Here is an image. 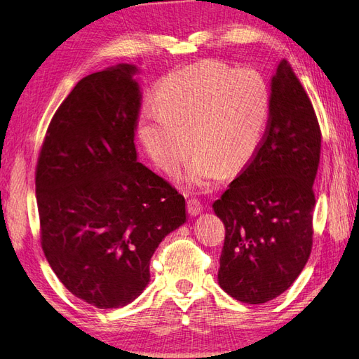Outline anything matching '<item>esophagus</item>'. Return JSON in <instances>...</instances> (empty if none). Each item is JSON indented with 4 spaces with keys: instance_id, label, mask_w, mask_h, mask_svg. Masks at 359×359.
<instances>
[{
    "instance_id": "1",
    "label": "esophagus",
    "mask_w": 359,
    "mask_h": 359,
    "mask_svg": "<svg viewBox=\"0 0 359 359\" xmlns=\"http://www.w3.org/2000/svg\"><path fill=\"white\" fill-rule=\"evenodd\" d=\"M187 209H188L189 215L196 217V215L201 214V210H203V205H201L197 198L192 197V198H188V201H187Z\"/></svg>"
}]
</instances>
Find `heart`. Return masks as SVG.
Instances as JSON below:
<instances>
[{
	"instance_id": "obj_1",
	"label": "heart",
	"mask_w": 359,
	"mask_h": 359,
	"mask_svg": "<svg viewBox=\"0 0 359 359\" xmlns=\"http://www.w3.org/2000/svg\"><path fill=\"white\" fill-rule=\"evenodd\" d=\"M271 106L267 80L258 69H235L222 60H201L165 76L156 104H147L137 135L147 154L176 172L196 149L185 171L191 187L209 189L249 163L264 141Z\"/></svg>"
}]
</instances>
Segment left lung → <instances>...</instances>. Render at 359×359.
<instances>
[{
    "label": "left lung",
    "mask_w": 359,
    "mask_h": 359,
    "mask_svg": "<svg viewBox=\"0 0 359 359\" xmlns=\"http://www.w3.org/2000/svg\"><path fill=\"white\" fill-rule=\"evenodd\" d=\"M321 132L308 94L290 63L271 79L264 141L214 212L226 227L218 283L229 296L259 305L287 291L312 249V185Z\"/></svg>",
    "instance_id": "left-lung-1"
}]
</instances>
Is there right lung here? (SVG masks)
Listing matches in <instances>:
<instances>
[{
	"mask_svg": "<svg viewBox=\"0 0 359 359\" xmlns=\"http://www.w3.org/2000/svg\"><path fill=\"white\" fill-rule=\"evenodd\" d=\"M121 63L81 79L48 126L36 165L41 244L76 297L133 302L161 241L187 222L185 197L136 161L141 90Z\"/></svg>",
	"mask_w": 359,
	"mask_h": 359,
	"instance_id": "add662e5",
	"label": "right lung"
}]
</instances>
